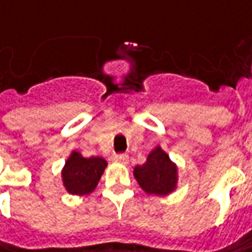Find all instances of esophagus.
Masks as SVG:
<instances>
[{"label": "esophagus", "mask_w": 252, "mask_h": 252, "mask_svg": "<svg viewBox=\"0 0 252 252\" xmlns=\"http://www.w3.org/2000/svg\"><path fill=\"white\" fill-rule=\"evenodd\" d=\"M111 159L114 161H117V163H126L128 161V155L126 153H114L111 156Z\"/></svg>", "instance_id": "1"}]
</instances>
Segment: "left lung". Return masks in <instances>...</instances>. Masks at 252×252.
Returning <instances> with one entry per match:
<instances>
[{
	"mask_svg": "<svg viewBox=\"0 0 252 252\" xmlns=\"http://www.w3.org/2000/svg\"><path fill=\"white\" fill-rule=\"evenodd\" d=\"M134 176L145 192L167 195L176 188L177 167L170 160L167 153L158 146L149 153L143 164L135 166Z\"/></svg>",
	"mask_w": 252,
	"mask_h": 252,
	"instance_id": "8db88e82",
	"label": "left lung"
}]
</instances>
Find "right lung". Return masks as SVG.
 I'll list each match as a JSON object with an SVG mask.
<instances>
[{
  "label": "right lung",
  "instance_id": "right-lung-1",
  "mask_svg": "<svg viewBox=\"0 0 252 252\" xmlns=\"http://www.w3.org/2000/svg\"><path fill=\"white\" fill-rule=\"evenodd\" d=\"M107 161L101 158H83L81 153L72 152L63 170V180L69 194L85 195L97 186Z\"/></svg>",
  "mask_w": 252,
  "mask_h": 252
}]
</instances>
